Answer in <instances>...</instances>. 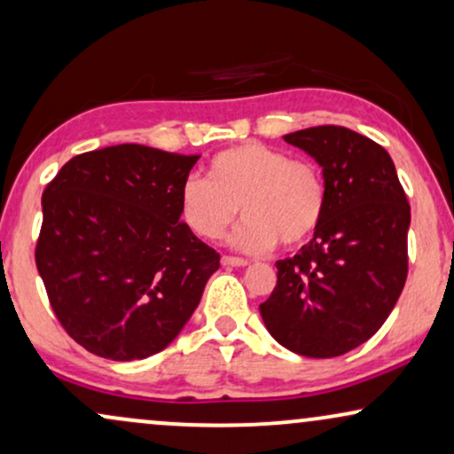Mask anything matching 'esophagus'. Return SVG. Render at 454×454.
I'll use <instances>...</instances> for the list:
<instances>
[{"label":"esophagus","instance_id":"obj_1","mask_svg":"<svg viewBox=\"0 0 454 454\" xmlns=\"http://www.w3.org/2000/svg\"><path fill=\"white\" fill-rule=\"evenodd\" d=\"M222 263H223V266H232V268H245V266H249V260H243V257L223 255Z\"/></svg>","mask_w":454,"mask_h":454}]
</instances>
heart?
<instances>
[{
	"instance_id": "obj_1",
	"label": "heart",
	"mask_w": 454,
	"mask_h": 454,
	"mask_svg": "<svg viewBox=\"0 0 454 454\" xmlns=\"http://www.w3.org/2000/svg\"><path fill=\"white\" fill-rule=\"evenodd\" d=\"M239 209L247 215L232 237L239 249L263 254L278 240L285 247L306 243L325 217L323 171L309 159L243 142L217 153L205 180L191 177L180 191L182 220L200 239H220Z\"/></svg>"
}]
</instances>
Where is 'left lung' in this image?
<instances>
[{"instance_id":"obj_1","label":"left lung","mask_w":454,"mask_h":454,"mask_svg":"<svg viewBox=\"0 0 454 454\" xmlns=\"http://www.w3.org/2000/svg\"><path fill=\"white\" fill-rule=\"evenodd\" d=\"M323 168L326 209L300 254L277 262L260 306L270 335L308 358H333L371 340L406 283L411 207L383 146L340 125L283 136Z\"/></svg>"}]
</instances>
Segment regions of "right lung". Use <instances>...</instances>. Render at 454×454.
Listing matches in <instances>:
<instances>
[{
    "label": "right lung",
    "instance_id": "add662e5",
    "mask_svg": "<svg viewBox=\"0 0 454 454\" xmlns=\"http://www.w3.org/2000/svg\"><path fill=\"white\" fill-rule=\"evenodd\" d=\"M199 157L142 145L77 154L43 191L35 262L68 335L100 358L142 360L180 335L220 254L180 220Z\"/></svg>",
    "mask_w": 454,
    "mask_h": 454
}]
</instances>
